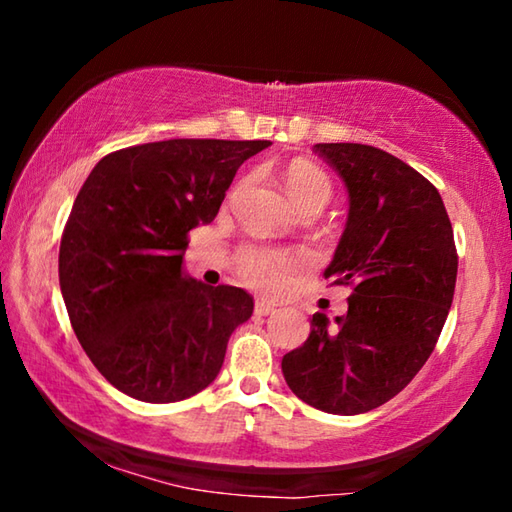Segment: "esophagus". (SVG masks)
Segmentation results:
<instances>
[{
	"mask_svg": "<svg viewBox=\"0 0 512 512\" xmlns=\"http://www.w3.org/2000/svg\"><path fill=\"white\" fill-rule=\"evenodd\" d=\"M273 311H275L273 302H268V300H264V298H257V300H255V314L268 316V314H273Z\"/></svg>",
	"mask_w": 512,
	"mask_h": 512,
	"instance_id": "obj_1",
	"label": "esophagus"
}]
</instances>
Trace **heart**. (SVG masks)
<instances>
[{
	"label": "heart",
	"mask_w": 512,
	"mask_h": 512,
	"mask_svg": "<svg viewBox=\"0 0 512 512\" xmlns=\"http://www.w3.org/2000/svg\"><path fill=\"white\" fill-rule=\"evenodd\" d=\"M284 185L300 210L305 207L323 210L334 194V185L327 173L309 160H293L284 171ZM302 264L305 259L280 248L244 246L237 253L239 275L262 291H280L287 287L293 271Z\"/></svg>",
	"instance_id": "obj_1"
}]
</instances>
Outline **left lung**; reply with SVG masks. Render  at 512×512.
Listing matches in <instances>:
<instances>
[{"instance_id":"1","label":"left lung","mask_w":512,"mask_h":512,"mask_svg":"<svg viewBox=\"0 0 512 512\" xmlns=\"http://www.w3.org/2000/svg\"><path fill=\"white\" fill-rule=\"evenodd\" d=\"M314 151L348 187V223L325 280L352 296L336 327L314 314L282 372L314 409L357 415L393 400L436 348L456 287L454 230L438 189L395 155L350 142Z\"/></svg>"}]
</instances>
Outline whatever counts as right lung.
<instances>
[{
    "label": "right lung",
    "mask_w": 512,
    "mask_h": 512,
    "mask_svg": "<svg viewBox=\"0 0 512 512\" xmlns=\"http://www.w3.org/2000/svg\"><path fill=\"white\" fill-rule=\"evenodd\" d=\"M266 140H164L97 162L60 239L58 277L85 354L117 391L151 404L201 393L219 375L250 293L183 275L189 230L214 221Z\"/></svg>",
    "instance_id": "1"
}]
</instances>
